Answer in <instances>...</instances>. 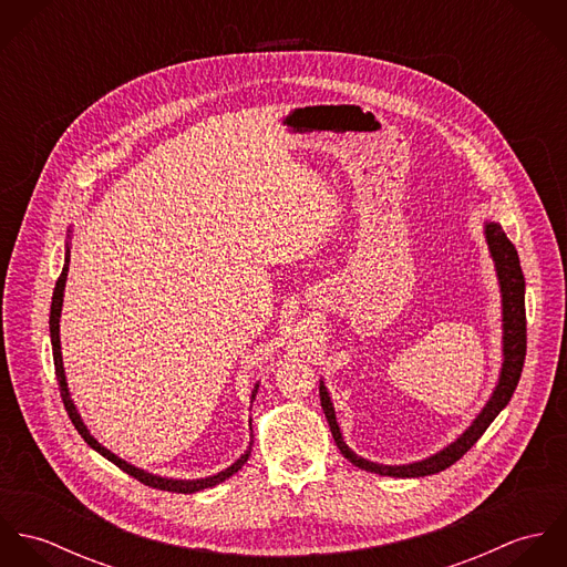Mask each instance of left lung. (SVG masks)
<instances>
[{
	"label": "left lung",
	"instance_id": "left-lung-1",
	"mask_svg": "<svg viewBox=\"0 0 567 567\" xmlns=\"http://www.w3.org/2000/svg\"><path fill=\"white\" fill-rule=\"evenodd\" d=\"M486 243L491 248L493 261H495V270H497V279H499V290H502V327H504V362H502V373H499V382L491 395V400L486 402L483 412L476 416V421L463 432L461 439H456L452 445H447L443 452L421 461V463H412V465H378V463H369L364 458H360L358 454H353L340 434V427L336 423V412L331 400L327 395V389L321 384L319 395H321V405H323L324 416L329 421V430L331 436L340 450V454L353 463L355 467L371 472V474H380V476H393V478H421V476H430V474H439L443 470H447L450 465H454L458 458H463L474 443L485 434L486 427L491 425V421L499 414V410L511 402L517 382L522 378V369H524V360H526V306H524V272L519 266V257L513 243L506 238V234L502 231V227L497 223H486L485 225Z\"/></svg>",
	"mask_w": 567,
	"mask_h": 567
}]
</instances>
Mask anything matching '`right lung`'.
<instances>
[{"label": "right lung", "mask_w": 567, "mask_h": 567, "mask_svg": "<svg viewBox=\"0 0 567 567\" xmlns=\"http://www.w3.org/2000/svg\"><path fill=\"white\" fill-rule=\"evenodd\" d=\"M68 270H70V255L65 257L63 272H61V277H59V281H56V288H54V295H52V308H50V336H52V355H54V369H56V380H59L61 398H63L65 410H68V414H70V419H72V423H74V427L79 430V434H81L82 439H84V441H86L95 452H100L104 458H109L113 465H117L122 472H126L128 476H133V478H135V481H140L142 485L153 486V488H162V491H172V493H196V491H203V488H207V486L220 485V483H225L229 476H234L236 472H240L244 463H246V458L250 456V445H252V441H250L248 450L244 452L243 456H240L231 467H227L225 472H220V474H216V476L200 478V481H172V478L153 476V474H148V472H144V470H137V467L128 465L126 461L117 458V456H115V454H111L106 447H102V445H100V443L89 434L86 425L82 423L81 414L76 412V405H74V402L70 400V391H68V382H65V371H63V355H61L59 321H61V308H63V292H65V281H68ZM255 393H257V386H255V391H252V398H255Z\"/></svg>", "instance_id": "1"}]
</instances>
